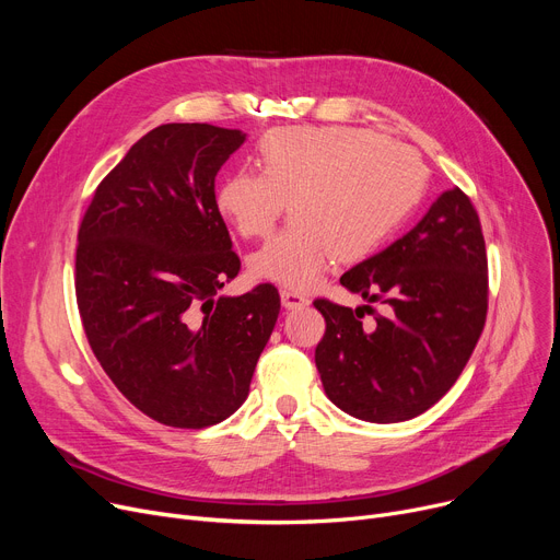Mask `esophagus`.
Returning <instances> with one entry per match:
<instances>
[{
    "label": "esophagus",
    "instance_id": "1",
    "mask_svg": "<svg viewBox=\"0 0 560 560\" xmlns=\"http://www.w3.org/2000/svg\"><path fill=\"white\" fill-rule=\"evenodd\" d=\"M281 304L290 311V308H304L308 306V298L302 295V292L298 290H290V288H283L281 290Z\"/></svg>",
    "mask_w": 560,
    "mask_h": 560
}]
</instances>
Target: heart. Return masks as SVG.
<instances>
[{
    "instance_id": "b5f03b06",
    "label": "heart",
    "mask_w": 560,
    "mask_h": 560,
    "mask_svg": "<svg viewBox=\"0 0 560 560\" xmlns=\"http://www.w3.org/2000/svg\"><path fill=\"white\" fill-rule=\"evenodd\" d=\"M260 172L235 170L215 206L245 238L283 231L249 256L256 279L313 288L334 258L354 262L384 245L424 192L420 159L399 144L347 127H285L258 142Z\"/></svg>"
}]
</instances>
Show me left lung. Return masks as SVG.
<instances>
[{
  "mask_svg": "<svg viewBox=\"0 0 560 560\" xmlns=\"http://www.w3.org/2000/svg\"><path fill=\"white\" fill-rule=\"evenodd\" d=\"M340 283L384 311L313 302L327 322L315 347L327 397L365 422L418 418L456 384L486 325L488 256L472 201L460 188L443 192ZM365 312L375 315L370 326Z\"/></svg>",
  "mask_w": 560,
  "mask_h": 560,
  "instance_id": "1",
  "label": "left lung"
}]
</instances>
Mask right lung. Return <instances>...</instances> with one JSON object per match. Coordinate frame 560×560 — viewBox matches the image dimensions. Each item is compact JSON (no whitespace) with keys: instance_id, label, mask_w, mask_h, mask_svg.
<instances>
[{"instance_id":"add662e5","label":"right lung","mask_w":560,"mask_h":560,"mask_svg":"<svg viewBox=\"0 0 560 560\" xmlns=\"http://www.w3.org/2000/svg\"><path fill=\"white\" fill-rule=\"evenodd\" d=\"M238 129L161 125L97 186L79 226L77 304L100 365L147 418L203 429L243 406L277 325L272 283L218 298L241 270L215 206Z\"/></svg>"}]
</instances>
